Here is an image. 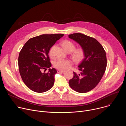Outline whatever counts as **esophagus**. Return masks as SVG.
<instances>
[{"label":"esophagus","mask_w":126,"mask_h":126,"mask_svg":"<svg viewBox=\"0 0 126 126\" xmlns=\"http://www.w3.org/2000/svg\"><path fill=\"white\" fill-rule=\"evenodd\" d=\"M65 72L64 70H58V71H57L58 73H60V72L63 73V72Z\"/></svg>","instance_id":"1"}]
</instances>
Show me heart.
Masks as SVG:
<instances>
[{
    "label": "heart",
    "instance_id": "obj_1",
    "mask_svg": "<svg viewBox=\"0 0 126 126\" xmlns=\"http://www.w3.org/2000/svg\"><path fill=\"white\" fill-rule=\"evenodd\" d=\"M62 46L63 48L67 52L73 51L72 52V57L73 60L76 62H79L83 60L84 57V52L81 48H75V44L71 41L65 40L62 43ZM53 47H52L49 51V54L50 56L52 55V51ZM54 65L57 68L61 70H66L69 69L72 65V62L68 59H58L54 63Z\"/></svg>",
    "mask_w": 126,
    "mask_h": 126
}]
</instances>
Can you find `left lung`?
<instances>
[{"label": "left lung", "instance_id": "8db88e82", "mask_svg": "<svg viewBox=\"0 0 126 126\" xmlns=\"http://www.w3.org/2000/svg\"><path fill=\"white\" fill-rule=\"evenodd\" d=\"M68 37L78 43L84 52V58L78 66L81 72H73L74 76L69 84L75 91L86 93L94 89L102 79L107 67L106 54L95 38L79 33Z\"/></svg>", "mask_w": 126, "mask_h": 126}]
</instances>
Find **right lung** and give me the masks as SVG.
I'll return each instance as SVG.
<instances>
[{"instance_id":"right-lung-1","label":"right lung","mask_w":126,"mask_h":126,"mask_svg":"<svg viewBox=\"0 0 126 126\" xmlns=\"http://www.w3.org/2000/svg\"><path fill=\"white\" fill-rule=\"evenodd\" d=\"M64 36L63 34H43L28 40L21 50L18 67L21 78L32 91L43 93L50 90L57 73L55 68H49L47 74L42 70L51 67L48 54L50 48Z\"/></svg>"}]
</instances>
